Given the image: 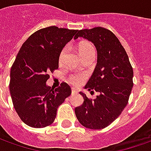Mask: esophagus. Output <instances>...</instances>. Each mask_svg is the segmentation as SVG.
I'll return each mask as SVG.
<instances>
[{"mask_svg":"<svg viewBox=\"0 0 151 151\" xmlns=\"http://www.w3.org/2000/svg\"><path fill=\"white\" fill-rule=\"evenodd\" d=\"M76 93H77V91H76V89H71V94H72V95H73V94H76Z\"/></svg>","mask_w":151,"mask_h":151,"instance_id":"esophagus-1","label":"esophagus"}]
</instances>
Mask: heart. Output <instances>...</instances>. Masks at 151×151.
<instances>
[{
	"label": "heart",
	"instance_id": "1",
	"mask_svg": "<svg viewBox=\"0 0 151 151\" xmlns=\"http://www.w3.org/2000/svg\"><path fill=\"white\" fill-rule=\"evenodd\" d=\"M78 50H79V53L81 56H84L85 54L88 53L89 52L94 50L93 47L89 42H81L80 43V45L78 47ZM65 52H66V47H64L63 49L61 51V52L59 54V62L62 63L64 57H65ZM85 76L80 75V74H75V75H70L68 77V81L70 84L73 85V86H79L82 83V81H84Z\"/></svg>",
	"mask_w": 151,
	"mask_h": 151
}]
</instances>
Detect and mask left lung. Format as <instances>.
Segmentation results:
<instances>
[{"label": "left lung", "mask_w": 151, "mask_h": 151, "mask_svg": "<svg viewBox=\"0 0 151 151\" xmlns=\"http://www.w3.org/2000/svg\"><path fill=\"white\" fill-rule=\"evenodd\" d=\"M78 38L89 40L97 50V65L85 89H94L99 95L92 100L80 92L84 103L75 113L86 128L103 129L119 117L128 103L133 87L132 67L124 47L110 30L101 27L82 29L74 39Z\"/></svg>", "instance_id": "8db88e82"}]
</instances>
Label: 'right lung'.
Wrapping results in <instances>:
<instances>
[{
	"mask_svg": "<svg viewBox=\"0 0 151 151\" xmlns=\"http://www.w3.org/2000/svg\"><path fill=\"white\" fill-rule=\"evenodd\" d=\"M78 32L51 26L30 35L23 43L10 69V92L14 108L26 125H51L57 110L71 93L66 83L53 89L46 82L58 69L59 54Z\"/></svg>",
	"mask_w": 151,
	"mask_h": 151,
	"instance_id": "add662e5",
	"label": "right lung"
}]
</instances>
